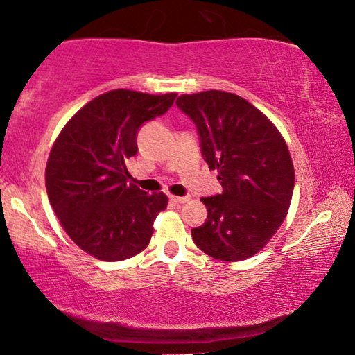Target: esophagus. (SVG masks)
Instances as JSON below:
<instances>
[{
	"label": "esophagus",
	"instance_id": "34e87169",
	"mask_svg": "<svg viewBox=\"0 0 355 355\" xmlns=\"http://www.w3.org/2000/svg\"><path fill=\"white\" fill-rule=\"evenodd\" d=\"M170 200L173 201V203L184 205V203H187V201H189L190 198H189V196H174V195H171V196H170Z\"/></svg>",
	"mask_w": 355,
	"mask_h": 355
}]
</instances>
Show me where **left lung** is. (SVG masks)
Wrapping results in <instances>:
<instances>
[{
  "label": "left lung",
  "instance_id": "1",
  "mask_svg": "<svg viewBox=\"0 0 355 355\" xmlns=\"http://www.w3.org/2000/svg\"><path fill=\"white\" fill-rule=\"evenodd\" d=\"M178 107L195 123L222 193L203 196L208 219L192 228L193 243L217 260L257 254L284 222L295 173L277 128L244 98L220 90L182 95Z\"/></svg>",
  "mask_w": 355,
  "mask_h": 355
}]
</instances>
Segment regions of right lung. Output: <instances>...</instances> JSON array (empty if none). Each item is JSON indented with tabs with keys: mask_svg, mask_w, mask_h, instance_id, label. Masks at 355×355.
Returning a JSON list of instances; mask_svg holds the SVG:
<instances>
[{
	"mask_svg": "<svg viewBox=\"0 0 355 355\" xmlns=\"http://www.w3.org/2000/svg\"><path fill=\"white\" fill-rule=\"evenodd\" d=\"M176 96L107 92L76 112L57 138L46 168L49 201L87 254L121 261L149 244L168 198L130 182L127 160L138 154L141 127L163 116Z\"/></svg>",
	"mask_w": 355,
	"mask_h": 355,
	"instance_id": "1",
	"label": "right lung"
}]
</instances>
